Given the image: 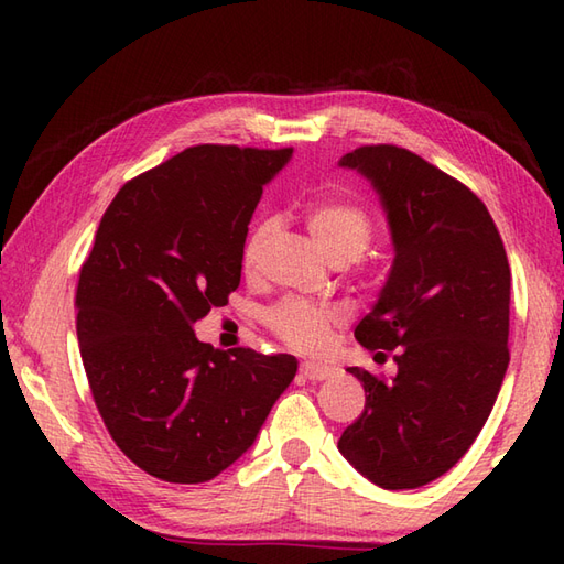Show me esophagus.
Returning <instances> with one entry per match:
<instances>
[{
    "label": "esophagus",
    "mask_w": 564,
    "mask_h": 564,
    "mask_svg": "<svg viewBox=\"0 0 564 564\" xmlns=\"http://www.w3.org/2000/svg\"><path fill=\"white\" fill-rule=\"evenodd\" d=\"M301 376L310 382H322L334 376V368L325 366V364H313V361H305L301 364Z\"/></svg>",
    "instance_id": "esophagus-1"
}]
</instances>
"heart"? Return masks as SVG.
<instances>
[{"mask_svg": "<svg viewBox=\"0 0 564 564\" xmlns=\"http://www.w3.org/2000/svg\"><path fill=\"white\" fill-rule=\"evenodd\" d=\"M305 227L317 247L325 251L334 267H349L358 261L373 239L376 225L366 206L351 198H319L305 210ZM273 220L259 223L247 237L242 249V271L254 275L269 239L273 237ZM269 329L285 346L303 354H317L325 349L332 329L339 325V313L332 307H319L305 301H285L267 315Z\"/></svg>", "mask_w": 564, "mask_h": 564, "instance_id": "heart-1", "label": "heart"}]
</instances>
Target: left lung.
<instances>
[{"mask_svg":"<svg viewBox=\"0 0 564 564\" xmlns=\"http://www.w3.org/2000/svg\"><path fill=\"white\" fill-rule=\"evenodd\" d=\"M339 166L366 176L392 237V269L356 339L398 376L364 368L366 406L339 451L382 489H416L480 434L509 366L511 271L492 215L470 188L398 145H364Z\"/></svg>","mask_w":564,"mask_h":564,"instance_id":"8db88e82","label":"left lung"}]
</instances>
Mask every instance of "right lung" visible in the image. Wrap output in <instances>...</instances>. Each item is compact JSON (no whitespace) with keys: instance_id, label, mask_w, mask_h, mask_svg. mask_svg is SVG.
<instances>
[{"instance_id":"obj_1","label":"right lung","mask_w":564,"mask_h":564,"mask_svg":"<svg viewBox=\"0 0 564 564\" xmlns=\"http://www.w3.org/2000/svg\"><path fill=\"white\" fill-rule=\"evenodd\" d=\"M291 148L196 145L118 191L77 283V339L116 446L164 482H208L257 441L295 378L291 354L194 334L227 305L261 191Z\"/></svg>"}]
</instances>
